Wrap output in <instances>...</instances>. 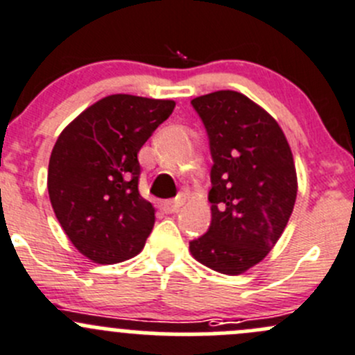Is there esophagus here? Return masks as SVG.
Here are the masks:
<instances>
[{
	"label": "esophagus",
	"instance_id": "esophagus-1",
	"mask_svg": "<svg viewBox=\"0 0 355 355\" xmlns=\"http://www.w3.org/2000/svg\"><path fill=\"white\" fill-rule=\"evenodd\" d=\"M182 206H184V199L182 198H178L175 200H166V202L161 204V207H163L164 213H177Z\"/></svg>",
	"mask_w": 355,
	"mask_h": 355
}]
</instances>
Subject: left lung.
I'll return each instance as SVG.
<instances>
[{"label":"left lung","mask_w":355,"mask_h":355,"mask_svg":"<svg viewBox=\"0 0 355 355\" xmlns=\"http://www.w3.org/2000/svg\"><path fill=\"white\" fill-rule=\"evenodd\" d=\"M192 106L214 164L211 227L189 249L204 266L235 277L261 263L287 227L297 198L292 149L278 121L242 92H211Z\"/></svg>","instance_id":"left-lung-1"}]
</instances>
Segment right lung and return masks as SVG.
Here are the masks:
<instances>
[{"mask_svg": "<svg viewBox=\"0 0 355 355\" xmlns=\"http://www.w3.org/2000/svg\"><path fill=\"white\" fill-rule=\"evenodd\" d=\"M173 108L171 99L111 94L56 139L49 200L67 237L92 263H121L144 249L155 207L139 192L137 155Z\"/></svg>", "mask_w": 355, "mask_h": 355, "instance_id": "1", "label": "right lung"}]
</instances>
